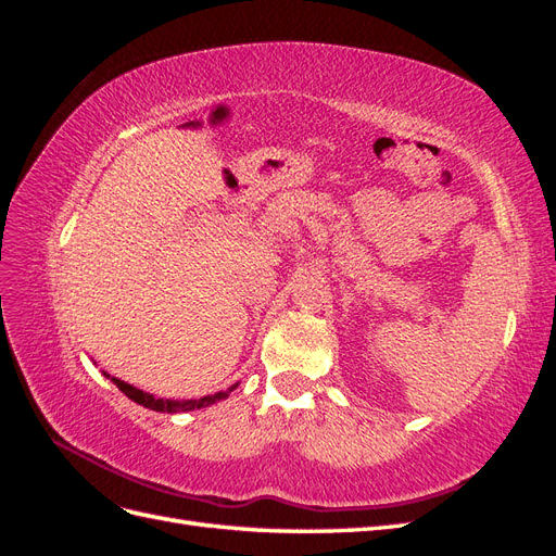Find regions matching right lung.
Here are the masks:
<instances>
[{
	"mask_svg": "<svg viewBox=\"0 0 556 556\" xmlns=\"http://www.w3.org/2000/svg\"><path fill=\"white\" fill-rule=\"evenodd\" d=\"M106 378H111L106 371H102ZM111 382L121 390L125 396H129L134 403H139V406L143 408H150V410H157V413H188V410H199V408H206V406H213V403L227 399L233 390H237L239 382H233L229 390L225 392H215V394H208V396H201V399H185V401H176V399H160L155 394H148L143 390H139V387H134L121 378H111Z\"/></svg>",
	"mask_w": 556,
	"mask_h": 556,
	"instance_id": "right-lung-1",
	"label": "right lung"
}]
</instances>
